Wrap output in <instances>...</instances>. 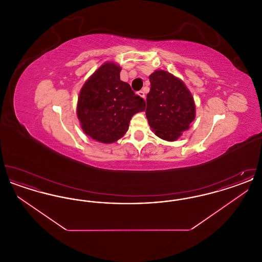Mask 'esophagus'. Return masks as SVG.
Wrapping results in <instances>:
<instances>
[{
  "instance_id": "1",
  "label": "esophagus",
  "mask_w": 262,
  "mask_h": 262,
  "mask_svg": "<svg viewBox=\"0 0 262 262\" xmlns=\"http://www.w3.org/2000/svg\"><path fill=\"white\" fill-rule=\"evenodd\" d=\"M137 94L141 97V98H143V99H145V93H144V91H142V90H140V91H138L137 92Z\"/></svg>"
}]
</instances>
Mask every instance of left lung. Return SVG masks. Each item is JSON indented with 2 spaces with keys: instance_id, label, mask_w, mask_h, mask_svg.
<instances>
[{
  "instance_id": "8db88e82",
  "label": "left lung",
  "mask_w": 262,
  "mask_h": 262,
  "mask_svg": "<svg viewBox=\"0 0 262 262\" xmlns=\"http://www.w3.org/2000/svg\"><path fill=\"white\" fill-rule=\"evenodd\" d=\"M149 80L145 111L148 124L157 137L176 141L195 119L193 97L185 82L169 72L156 70Z\"/></svg>"
}]
</instances>
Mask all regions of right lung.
<instances>
[{
  "instance_id": "right-lung-1",
  "label": "right lung",
  "mask_w": 262,
  "mask_h": 262,
  "mask_svg": "<svg viewBox=\"0 0 262 262\" xmlns=\"http://www.w3.org/2000/svg\"><path fill=\"white\" fill-rule=\"evenodd\" d=\"M122 68L104 62L80 89L76 115L85 135L101 143L124 137L132 117L145 110V101L120 79Z\"/></svg>"
}]
</instances>
